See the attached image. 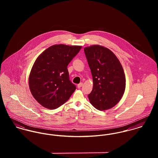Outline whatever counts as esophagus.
Returning <instances> with one entry per match:
<instances>
[{"label": "esophagus", "mask_w": 158, "mask_h": 158, "mask_svg": "<svg viewBox=\"0 0 158 158\" xmlns=\"http://www.w3.org/2000/svg\"><path fill=\"white\" fill-rule=\"evenodd\" d=\"M82 86H83V83H80V84H78V85H77V87H78V88H80Z\"/></svg>", "instance_id": "esophagus-1"}]
</instances>
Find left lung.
<instances>
[{
    "mask_svg": "<svg viewBox=\"0 0 158 158\" xmlns=\"http://www.w3.org/2000/svg\"><path fill=\"white\" fill-rule=\"evenodd\" d=\"M90 68L93 88L88 95L96 109L105 111L114 107L125 90L126 79L118 59L109 48L100 45L85 47Z\"/></svg>",
    "mask_w": 158,
    "mask_h": 158,
    "instance_id": "left-lung-1",
    "label": "left lung"
}]
</instances>
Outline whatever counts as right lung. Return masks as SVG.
Listing matches in <instances>:
<instances>
[{
    "label": "right lung",
    "mask_w": 158,
    "mask_h": 158,
    "mask_svg": "<svg viewBox=\"0 0 158 158\" xmlns=\"http://www.w3.org/2000/svg\"><path fill=\"white\" fill-rule=\"evenodd\" d=\"M81 47L52 45L35 61L29 75V88L33 97L43 106L50 110L60 107L76 89L69 80L68 66Z\"/></svg>",
    "instance_id": "obj_1"
}]
</instances>
